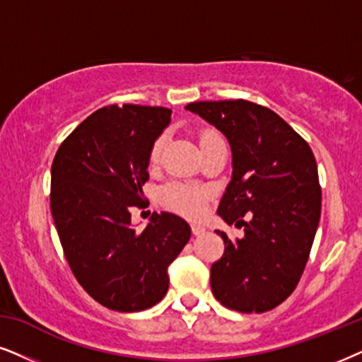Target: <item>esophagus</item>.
<instances>
[{"instance_id":"1","label":"esophagus","mask_w":362,"mask_h":362,"mask_svg":"<svg viewBox=\"0 0 362 362\" xmlns=\"http://www.w3.org/2000/svg\"><path fill=\"white\" fill-rule=\"evenodd\" d=\"M205 232V227L200 226V223H192V234L194 235H200Z\"/></svg>"}]
</instances>
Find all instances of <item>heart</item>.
Segmentation results:
<instances>
[{
  "mask_svg": "<svg viewBox=\"0 0 362 362\" xmlns=\"http://www.w3.org/2000/svg\"><path fill=\"white\" fill-rule=\"evenodd\" d=\"M215 136H218L214 132H202L199 135V145L207 144ZM163 144H165V139L163 136H158L157 140L153 141L152 148H150L148 160L150 163H157L160 158V153H162ZM209 192L204 189H199V187L180 184V182H170V184L163 185V189L160 190V200L165 205L167 209L173 210V212L187 215V217H199L202 215L205 210V204H207Z\"/></svg>",
  "mask_w": 362,
  "mask_h": 362,
  "instance_id": "b5f03b06",
  "label": "heart"
}]
</instances>
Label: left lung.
<instances>
[{"mask_svg":"<svg viewBox=\"0 0 362 362\" xmlns=\"http://www.w3.org/2000/svg\"><path fill=\"white\" fill-rule=\"evenodd\" d=\"M227 136L232 178L217 214L244 237L210 267L215 299L239 313H265L294 292L321 218V185L309 144L276 112L247 100L185 107ZM247 214L245 223L242 216Z\"/></svg>","mask_w":362,"mask_h":362,"instance_id":"obj_1","label":"left lung"}]
</instances>
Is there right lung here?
<instances>
[{
    "instance_id": "obj_1",
    "label": "right lung",
    "mask_w": 362,
    "mask_h": 362,
    "mask_svg": "<svg viewBox=\"0 0 362 362\" xmlns=\"http://www.w3.org/2000/svg\"><path fill=\"white\" fill-rule=\"evenodd\" d=\"M172 110L110 105L80 123L59 145L52 165V215L63 252L80 286L105 308L139 313L168 291L167 269L190 239L175 214H153L141 232L148 153Z\"/></svg>"
}]
</instances>
